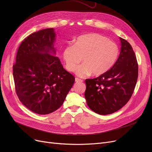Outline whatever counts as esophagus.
I'll list each match as a JSON object with an SVG mask.
<instances>
[{"label": "esophagus", "instance_id": "esophagus-1", "mask_svg": "<svg viewBox=\"0 0 152 152\" xmlns=\"http://www.w3.org/2000/svg\"><path fill=\"white\" fill-rule=\"evenodd\" d=\"M75 80L76 82H83V80L80 79H78V78H75Z\"/></svg>", "mask_w": 152, "mask_h": 152}]
</instances>
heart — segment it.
Masks as SVG:
<instances>
[{"instance_id":"1","label":"heart","mask_w":152,"mask_h":152,"mask_svg":"<svg viewBox=\"0 0 152 152\" xmlns=\"http://www.w3.org/2000/svg\"><path fill=\"white\" fill-rule=\"evenodd\" d=\"M117 45L98 34H89L78 37L74 45H69L63 51V60L69 72H73L77 65L76 74L86 77L93 73L94 76L103 74L115 63L118 56Z\"/></svg>"}]
</instances>
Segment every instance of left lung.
<instances>
[{"mask_svg":"<svg viewBox=\"0 0 152 152\" xmlns=\"http://www.w3.org/2000/svg\"><path fill=\"white\" fill-rule=\"evenodd\" d=\"M121 52L108 71L85 80V98L88 107L99 115L118 111L130 99L138 75V66L131 44L120 37Z\"/></svg>","mask_w":152,"mask_h":152,"instance_id":"left-lung-1","label":"left lung"}]
</instances>
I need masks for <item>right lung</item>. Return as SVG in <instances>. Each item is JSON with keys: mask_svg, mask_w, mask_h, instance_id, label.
Wrapping results in <instances>:
<instances>
[{"mask_svg": "<svg viewBox=\"0 0 152 152\" xmlns=\"http://www.w3.org/2000/svg\"><path fill=\"white\" fill-rule=\"evenodd\" d=\"M54 28L30 35L18 48L12 68L16 94L34 113L45 115L63 104L75 77L63 68L56 56Z\"/></svg>", "mask_w": 152, "mask_h": 152, "instance_id": "right-lung-1", "label": "right lung"}]
</instances>
